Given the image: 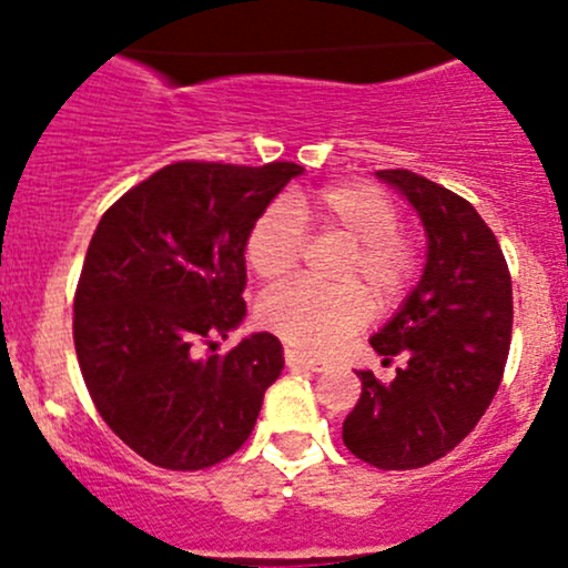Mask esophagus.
I'll use <instances>...</instances> for the list:
<instances>
[{
  "instance_id": "obj_1",
  "label": "esophagus",
  "mask_w": 568,
  "mask_h": 568,
  "mask_svg": "<svg viewBox=\"0 0 568 568\" xmlns=\"http://www.w3.org/2000/svg\"><path fill=\"white\" fill-rule=\"evenodd\" d=\"M285 365L288 368H305V371H326V359L321 357H313V354H302V352H294V348H288L285 352Z\"/></svg>"
}]
</instances>
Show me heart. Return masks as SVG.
I'll list each match as a JSON object with an SVG mask.
<instances>
[{
    "instance_id": "heart-1",
    "label": "heart",
    "mask_w": 568,
    "mask_h": 568,
    "mask_svg": "<svg viewBox=\"0 0 568 568\" xmlns=\"http://www.w3.org/2000/svg\"><path fill=\"white\" fill-rule=\"evenodd\" d=\"M305 222L348 239L343 277H363L382 305L400 300L417 272L415 239L398 227V205L374 183L337 181L313 192L274 200L247 231L244 255L266 283L283 280L305 247ZM374 311L371 294L357 280L341 285L291 280L268 291L261 318L288 341L329 348L365 324Z\"/></svg>"
}]
</instances>
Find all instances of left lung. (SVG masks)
<instances>
[{"label":"left lung","mask_w":568,"mask_h":568,"mask_svg":"<svg viewBox=\"0 0 568 568\" xmlns=\"http://www.w3.org/2000/svg\"><path fill=\"white\" fill-rule=\"evenodd\" d=\"M406 194L428 236L426 268L400 311L371 337L395 368L390 385L371 371L343 420V445L379 469H417L443 459L484 417L511 346V274L491 227L450 189L412 173L379 170Z\"/></svg>","instance_id":"left-lung-1"}]
</instances>
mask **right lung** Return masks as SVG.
Returning <instances> with one entry per match:
<instances>
[{
	"instance_id": "obj_1",
	"label": "right lung",
	"mask_w": 568,
	"mask_h": 568,
	"mask_svg": "<svg viewBox=\"0 0 568 568\" xmlns=\"http://www.w3.org/2000/svg\"><path fill=\"white\" fill-rule=\"evenodd\" d=\"M296 175L294 162H175L101 216L73 296V346L99 415L145 462L214 467L255 428L285 365L277 337L200 352L247 316V231Z\"/></svg>"
}]
</instances>
